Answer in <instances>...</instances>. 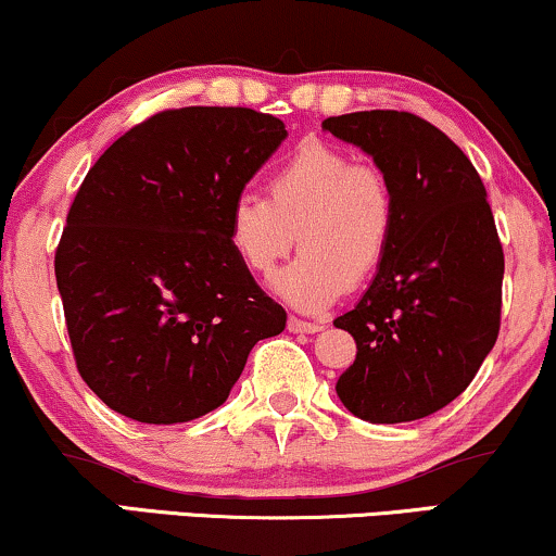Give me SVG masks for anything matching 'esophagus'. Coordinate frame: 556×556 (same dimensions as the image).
Segmentation results:
<instances>
[{
	"label": "esophagus",
	"instance_id": "1",
	"mask_svg": "<svg viewBox=\"0 0 556 556\" xmlns=\"http://www.w3.org/2000/svg\"><path fill=\"white\" fill-rule=\"evenodd\" d=\"M287 328H290L292 333H318V330H323V323L290 318V323H287Z\"/></svg>",
	"mask_w": 556,
	"mask_h": 556
}]
</instances>
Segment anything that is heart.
<instances>
[{
    "label": "heart",
    "instance_id": "b5f03b06",
    "mask_svg": "<svg viewBox=\"0 0 556 556\" xmlns=\"http://www.w3.org/2000/svg\"><path fill=\"white\" fill-rule=\"evenodd\" d=\"M395 230L397 194L388 174L318 138L302 140L274 168L269 197L243 192L228 210L230 249L258 277H269L300 238L302 254L274 290L305 313L375 277Z\"/></svg>",
    "mask_w": 556,
    "mask_h": 556
}]
</instances>
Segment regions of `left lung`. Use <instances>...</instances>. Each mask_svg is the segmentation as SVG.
I'll return each instance as SVG.
<instances>
[{
	"mask_svg": "<svg viewBox=\"0 0 556 556\" xmlns=\"http://www.w3.org/2000/svg\"><path fill=\"white\" fill-rule=\"evenodd\" d=\"M323 130L359 146L397 194V230L354 311L333 320L356 341L336 382L369 424H405L467 390L501 330L503 245L465 151L424 117L351 112Z\"/></svg>",
	"mask_w": 556,
	"mask_h": 556,
	"instance_id": "left-lung-1",
	"label": "left lung"
}]
</instances>
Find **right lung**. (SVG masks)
<instances>
[{"label": "right lung", "instance_id": "obj_1", "mask_svg": "<svg viewBox=\"0 0 556 556\" xmlns=\"http://www.w3.org/2000/svg\"><path fill=\"white\" fill-rule=\"evenodd\" d=\"M287 138L249 108L164 110L84 177L55 249L76 369L140 424L226 403L251 349L287 313L228 243V210Z\"/></svg>", "mask_w": 556, "mask_h": 556}]
</instances>
